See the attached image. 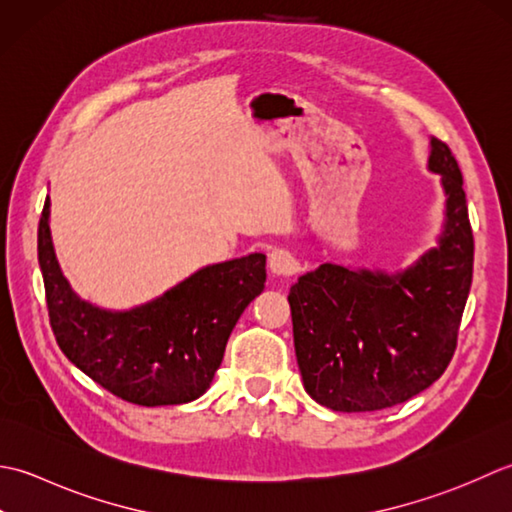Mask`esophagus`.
<instances>
[{"label":"esophagus","mask_w":512,"mask_h":512,"mask_svg":"<svg viewBox=\"0 0 512 512\" xmlns=\"http://www.w3.org/2000/svg\"><path fill=\"white\" fill-rule=\"evenodd\" d=\"M269 269L274 276H289L296 271V258L285 249H274L269 254Z\"/></svg>","instance_id":"obj_1"}]
</instances>
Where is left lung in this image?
<instances>
[{"label": "left lung", "mask_w": 512, "mask_h": 512, "mask_svg": "<svg viewBox=\"0 0 512 512\" xmlns=\"http://www.w3.org/2000/svg\"><path fill=\"white\" fill-rule=\"evenodd\" d=\"M429 170L446 194L437 247L395 274L322 263L289 291L302 384L327 409H389L429 389L453 358L475 243L460 165L440 139Z\"/></svg>", "instance_id": "left-lung-1"}]
</instances>
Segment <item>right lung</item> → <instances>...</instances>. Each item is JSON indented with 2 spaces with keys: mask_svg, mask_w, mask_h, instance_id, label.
I'll list each match as a JSON object with an SVG mask.
<instances>
[{
  "mask_svg": "<svg viewBox=\"0 0 512 512\" xmlns=\"http://www.w3.org/2000/svg\"><path fill=\"white\" fill-rule=\"evenodd\" d=\"M48 218L46 198L37 252L50 327L66 358L125 402L165 406L201 398L221 367L229 333L265 289V254L207 265L141 307L108 311L68 285Z\"/></svg>",
  "mask_w": 512,
  "mask_h": 512,
  "instance_id": "obj_1",
  "label": "right lung"
}]
</instances>
